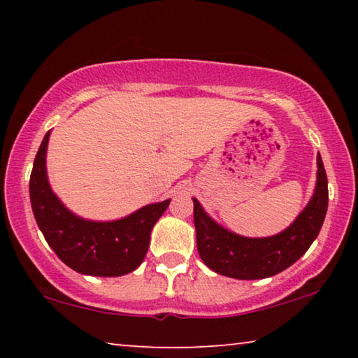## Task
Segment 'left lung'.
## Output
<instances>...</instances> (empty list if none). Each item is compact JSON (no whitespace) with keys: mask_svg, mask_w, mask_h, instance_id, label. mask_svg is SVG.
Listing matches in <instances>:
<instances>
[{"mask_svg":"<svg viewBox=\"0 0 358 358\" xmlns=\"http://www.w3.org/2000/svg\"><path fill=\"white\" fill-rule=\"evenodd\" d=\"M192 202L197 251L203 264L235 280H262L295 264L316 240L329 207V183L317 155V180L310 202L287 229L262 238L243 237L222 227L197 199L192 197Z\"/></svg>","mask_w":358,"mask_h":358,"instance_id":"1","label":"left lung"}]
</instances>
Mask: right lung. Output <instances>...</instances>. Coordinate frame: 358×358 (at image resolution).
Wrapping results in <instances>:
<instances>
[{
    "instance_id": "add662e5",
    "label": "right lung",
    "mask_w": 358,
    "mask_h": 358,
    "mask_svg": "<svg viewBox=\"0 0 358 358\" xmlns=\"http://www.w3.org/2000/svg\"><path fill=\"white\" fill-rule=\"evenodd\" d=\"M50 131L34 157L29 199L33 215L48 246L77 273L123 276L143 262L150 235L164 215L171 199L150 203L115 221L85 220L66 207L53 192L47 177L45 156Z\"/></svg>"
}]
</instances>
